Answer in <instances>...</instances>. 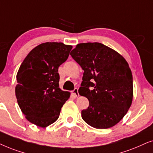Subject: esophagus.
Here are the masks:
<instances>
[{"instance_id": "esophagus-1", "label": "esophagus", "mask_w": 153, "mask_h": 153, "mask_svg": "<svg viewBox=\"0 0 153 153\" xmlns=\"http://www.w3.org/2000/svg\"><path fill=\"white\" fill-rule=\"evenodd\" d=\"M72 93L75 95V97H79V93H78V88H75L74 89H73Z\"/></svg>"}]
</instances>
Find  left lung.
<instances>
[{"label": "left lung", "mask_w": 153, "mask_h": 153, "mask_svg": "<svg viewBox=\"0 0 153 153\" xmlns=\"http://www.w3.org/2000/svg\"><path fill=\"white\" fill-rule=\"evenodd\" d=\"M72 58L84 71L79 94L89 107L82 111L85 123L96 129H108L123 119L133 99V78L127 61L99 42L77 45Z\"/></svg>", "instance_id": "left-lung-1"}]
</instances>
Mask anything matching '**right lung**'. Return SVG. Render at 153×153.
<instances>
[{
  "label": "right lung",
  "instance_id": "add662e5",
  "mask_svg": "<svg viewBox=\"0 0 153 153\" xmlns=\"http://www.w3.org/2000/svg\"><path fill=\"white\" fill-rule=\"evenodd\" d=\"M71 45L45 42L33 48L20 66L15 94L30 123L40 127L54 123L70 94L59 87V67L68 59Z\"/></svg>",
  "mask_w": 153,
  "mask_h": 153
}]
</instances>
